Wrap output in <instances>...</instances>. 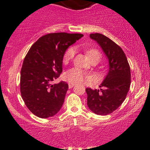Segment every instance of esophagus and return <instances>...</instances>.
<instances>
[{"label": "esophagus", "mask_w": 150, "mask_h": 150, "mask_svg": "<svg viewBox=\"0 0 150 150\" xmlns=\"http://www.w3.org/2000/svg\"><path fill=\"white\" fill-rule=\"evenodd\" d=\"M75 83H72V82H70V81H69L68 82V86H69V88H71L73 87L74 86H75Z\"/></svg>", "instance_id": "obj_1"}]
</instances>
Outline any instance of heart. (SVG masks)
<instances>
[{
  "mask_svg": "<svg viewBox=\"0 0 150 150\" xmlns=\"http://www.w3.org/2000/svg\"><path fill=\"white\" fill-rule=\"evenodd\" d=\"M75 54V49L74 47H69L66 52L64 53L63 57V62L64 64H67L71 59H72ZM87 55L90 59L93 58H99L101 57V54L96 49H89L87 51ZM64 77L67 81L70 82L75 83H79L83 82L84 80L88 79V76L86 72H83L82 69L78 67H73L67 70L64 74Z\"/></svg>",
  "mask_w": 150,
  "mask_h": 150,
  "instance_id": "obj_1",
  "label": "heart"
}]
</instances>
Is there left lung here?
<instances>
[{"label": "left lung", "mask_w": 150, "mask_h": 150, "mask_svg": "<svg viewBox=\"0 0 150 150\" xmlns=\"http://www.w3.org/2000/svg\"><path fill=\"white\" fill-rule=\"evenodd\" d=\"M90 38L101 46L109 61V72L99 89L86 88L87 105L95 114L107 115L117 110L126 98L131 85V69L122 49L100 33Z\"/></svg>", "instance_id": "left-lung-1"}]
</instances>
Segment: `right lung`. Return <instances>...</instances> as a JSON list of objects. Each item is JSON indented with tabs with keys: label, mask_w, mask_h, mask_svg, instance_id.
Wrapping results in <instances>:
<instances>
[{
	"label": "right lung",
	"mask_w": 150,
	"mask_h": 150,
	"mask_svg": "<svg viewBox=\"0 0 150 150\" xmlns=\"http://www.w3.org/2000/svg\"><path fill=\"white\" fill-rule=\"evenodd\" d=\"M83 36L78 33H49L40 37L30 48L21 69L20 92L27 107L40 118L54 116L61 109L68 84H52L62 72L67 48Z\"/></svg>",
	"instance_id": "add662e5"
}]
</instances>
